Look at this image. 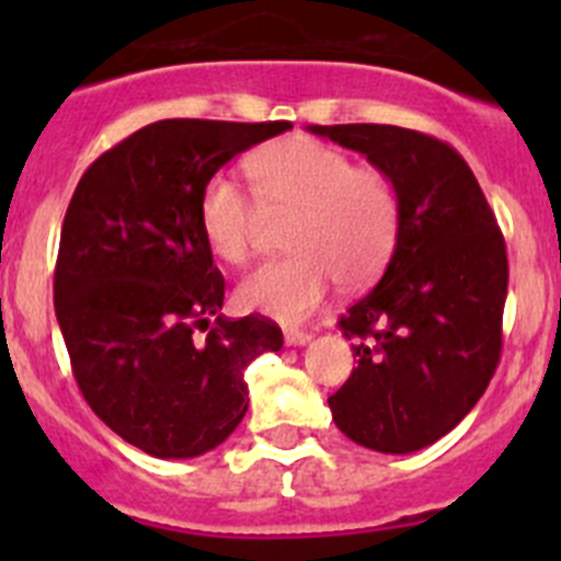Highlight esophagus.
<instances>
[{"mask_svg": "<svg viewBox=\"0 0 561 561\" xmlns=\"http://www.w3.org/2000/svg\"><path fill=\"white\" fill-rule=\"evenodd\" d=\"M284 340H286V345H289V348H300V345H306V342H311V334L309 331H297V329H289L284 334Z\"/></svg>", "mask_w": 561, "mask_h": 561, "instance_id": "obj_1", "label": "esophagus"}]
</instances>
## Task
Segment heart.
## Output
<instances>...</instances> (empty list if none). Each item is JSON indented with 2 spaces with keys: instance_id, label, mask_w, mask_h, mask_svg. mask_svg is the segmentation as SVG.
<instances>
[{
  "instance_id": "obj_1",
  "label": "heart",
  "mask_w": 561,
  "mask_h": 561,
  "mask_svg": "<svg viewBox=\"0 0 561 561\" xmlns=\"http://www.w3.org/2000/svg\"><path fill=\"white\" fill-rule=\"evenodd\" d=\"M257 199L241 182L216 173L199 196V227L210 252L247 264L264 216H291V255L257 266L238 286L247 311L300 323L334 289L365 286L388 266L399 241L401 205L393 182L356 168L348 153L311 137H286L247 162Z\"/></svg>"
}]
</instances>
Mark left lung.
I'll return each instance as SVG.
<instances>
[{
  "label": "left lung",
  "instance_id": "left-lung-1",
  "mask_svg": "<svg viewBox=\"0 0 561 561\" xmlns=\"http://www.w3.org/2000/svg\"><path fill=\"white\" fill-rule=\"evenodd\" d=\"M309 131L359 151L401 205L388 270L340 320L359 365L329 399L331 415L359 447L419 453L458 427L497 368L503 232L472 168L447 142L376 123Z\"/></svg>",
  "mask_w": 561,
  "mask_h": 561
}]
</instances>
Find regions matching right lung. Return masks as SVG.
I'll return each instance as SVG.
<instances>
[{
    "mask_svg": "<svg viewBox=\"0 0 561 561\" xmlns=\"http://www.w3.org/2000/svg\"><path fill=\"white\" fill-rule=\"evenodd\" d=\"M291 123L157 121L101 153L61 227L56 317L83 399L153 458L216 449L247 413L244 368L284 334L227 320L225 277L199 227L221 165Z\"/></svg>",
    "mask_w": 561,
    "mask_h": 561,
    "instance_id": "add662e5",
    "label": "right lung"
}]
</instances>
